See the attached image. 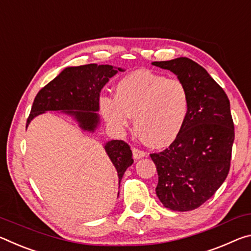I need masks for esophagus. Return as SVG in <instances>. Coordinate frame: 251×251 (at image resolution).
Returning <instances> with one entry per match:
<instances>
[{
  "label": "esophagus",
  "instance_id": "34e87169",
  "mask_svg": "<svg viewBox=\"0 0 251 251\" xmlns=\"http://www.w3.org/2000/svg\"><path fill=\"white\" fill-rule=\"evenodd\" d=\"M132 152H133V158L134 159H141V158L146 157V155H147L146 151H143V150L139 149V148H135V147L132 148Z\"/></svg>",
  "mask_w": 251,
  "mask_h": 251
}]
</instances>
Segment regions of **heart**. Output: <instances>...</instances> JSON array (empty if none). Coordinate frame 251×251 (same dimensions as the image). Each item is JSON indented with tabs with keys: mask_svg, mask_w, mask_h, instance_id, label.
I'll use <instances>...</instances> for the list:
<instances>
[{
	"mask_svg": "<svg viewBox=\"0 0 251 251\" xmlns=\"http://www.w3.org/2000/svg\"><path fill=\"white\" fill-rule=\"evenodd\" d=\"M101 111L113 128L125 129L130 116L148 145L161 148L170 145L183 129L190 110V94L179 79L149 70H139L118 82L114 98L100 100Z\"/></svg>",
	"mask_w": 251,
	"mask_h": 251,
	"instance_id": "heart-1",
	"label": "heart"
}]
</instances>
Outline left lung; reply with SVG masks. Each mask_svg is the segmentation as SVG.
<instances>
[{"label": "left lung", "instance_id": "8db88e82", "mask_svg": "<svg viewBox=\"0 0 251 251\" xmlns=\"http://www.w3.org/2000/svg\"><path fill=\"white\" fill-rule=\"evenodd\" d=\"M187 85L190 110L181 132L160 152L151 153L158 171L159 200L175 211H190L215 195L227 178L235 140L230 102L224 89L188 57L152 62Z\"/></svg>", "mask_w": 251, "mask_h": 251}]
</instances>
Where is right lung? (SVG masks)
Wrapping results in <instances>:
<instances>
[{"label": "right lung", "instance_id": "right-lung-1", "mask_svg": "<svg viewBox=\"0 0 251 251\" xmlns=\"http://www.w3.org/2000/svg\"><path fill=\"white\" fill-rule=\"evenodd\" d=\"M122 69L112 65L85 64L64 69L55 79L42 88L33 101L26 126L33 118L47 111H62L75 117L81 129L96 130L99 123V99L101 89L110 77ZM111 161L116 167L119 183L126 168L133 163L132 151L123 140H111L104 146Z\"/></svg>", "mask_w": 251, "mask_h": 251}]
</instances>
